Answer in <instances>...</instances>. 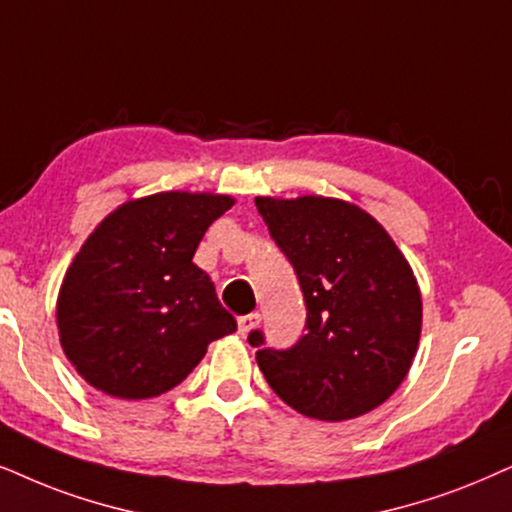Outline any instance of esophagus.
Wrapping results in <instances>:
<instances>
[{"instance_id": "34e87169", "label": "esophagus", "mask_w": 512, "mask_h": 512, "mask_svg": "<svg viewBox=\"0 0 512 512\" xmlns=\"http://www.w3.org/2000/svg\"><path fill=\"white\" fill-rule=\"evenodd\" d=\"M258 324H261V315L258 313H249V315H242L240 320H237V327H240V334L247 336L251 329H256Z\"/></svg>"}]
</instances>
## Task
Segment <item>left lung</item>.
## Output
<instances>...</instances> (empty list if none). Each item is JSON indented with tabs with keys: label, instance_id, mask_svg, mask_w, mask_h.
I'll list each match as a JSON object with an SVG mask.
<instances>
[{
	"label": "left lung",
	"instance_id": "8db88e82",
	"mask_svg": "<svg viewBox=\"0 0 512 512\" xmlns=\"http://www.w3.org/2000/svg\"><path fill=\"white\" fill-rule=\"evenodd\" d=\"M305 298V334L287 350L251 331L268 386L298 414L348 421L404 381L421 336V291L383 225L343 199L256 197Z\"/></svg>",
	"mask_w": 512,
	"mask_h": 512
}]
</instances>
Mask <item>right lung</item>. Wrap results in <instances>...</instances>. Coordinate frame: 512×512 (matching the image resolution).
<instances>
[{"label": "right lung", "mask_w": 512, "mask_h": 512, "mask_svg": "<svg viewBox=\"0 0 512 512\" xmlns=\"http://www.w3.org/2000/svg\"><path fill=\"white\" fill-rule=\"evenodd\" d=\"M232 204L211 192H157L117 207L91 232L56 305L63 353L89 386L117 400L157 397L237 329L192 263Z\"/></svg>", "instance_id": "right-lung-1"}]
</instances>
